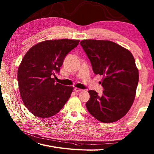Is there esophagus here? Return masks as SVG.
Here are the masks:
<instances>
[{
  "label": "esophagus",
  "instance_id": "esophagus-1",
  "mask_svg": "<svg viewBox=\"0 0 154 154\" xmlns=\"http://www.w3.org/2000/svg\"><path fill=\"white\" fill-rule=\"evenodd\" d=\"M75 91H76V92H81V91H83V89H79V88L75 87Z\"/></svg>",
  "mask_w": 154,
  "mask_h": 154
}]
</instances>
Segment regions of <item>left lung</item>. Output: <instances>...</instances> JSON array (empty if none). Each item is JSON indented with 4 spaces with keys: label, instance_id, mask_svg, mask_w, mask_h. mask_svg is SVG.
<instances>
[{
    "label": "left lung",
    "instance_id": "8db88e82",
    "mask_svg": "<svg viewBox=\"0 0 154 154\" xmlns=\"http://www.w3.org/2000/svg\"><path fill=\"white\" fill-rule=\"evenodd\" d=\"M80 44L94 73L103 76V94L89 90L87 109L100 122H116L128 112L135 99L139 73L134 58L129 50L111 41L83 40Z\"/></svg>",
    "mask_w": 154,
    "mask_h": 154
}]
</instances>
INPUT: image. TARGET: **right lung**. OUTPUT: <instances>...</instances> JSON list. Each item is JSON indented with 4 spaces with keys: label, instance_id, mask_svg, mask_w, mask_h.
<instances>
[{
    "label": "right lung",
    "instance_id": "1",
    "mask_svg": "<svg viewBox=\"0 0 154 154\" xmlns=\"http://www.w3.org/2000/svg\"><path fill=\"white\" fill-rule=\"evenodd\" d=\"M79 40H46L32 46L23 57L18 69L20 94L24 105L34 116L49 118L60 112L69 99L73 87L55 83L69 52Z\"/></svg>",
    "mask_w": 154,
    "mask_h": 154
}]
</instances>
